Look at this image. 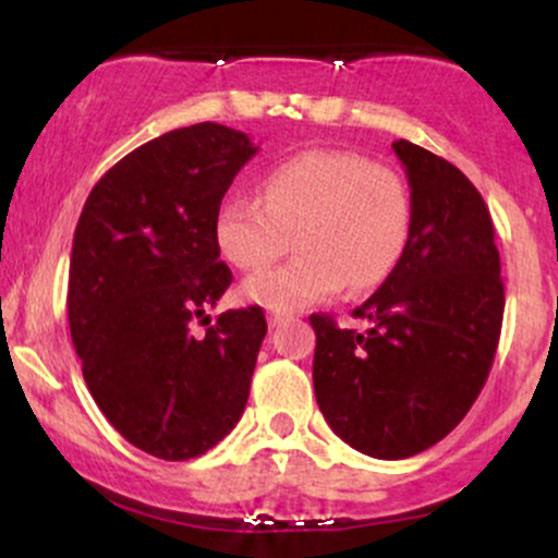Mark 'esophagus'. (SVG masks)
Segmentation results:
<instances>
[{
    "label": "esophagus",
    "mask_w": 558,
    "mask_h": 558,
    "mask_svg": "<svg viewBox=\"0 0 558 558\" xmlns=\"http://www.w3.org/2000/svg\"><path fill=\"white\" fill-rule=\"evenodd\" d=\"M286 319H288V315H283V312H270V315H267V323H270V328H280Z\"/></svg>",
    "instance_id": "1"
}]
</instances>
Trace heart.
<instances>
[{"label":"heart","mask_w":558,"mask_h":558,"mask_svg":"<svg viewBox=\"0 0 558 558\" xmlns=\"http://www.w3.org/2000/svg\"><path fill=\"white\" fill-rule=\"evenodd\" d=\"M412 226L403 178L341 149L286 159L262 181V198L230 191L215 209V243L241 270H259L296 241L301 257L252 275L243 296L293 312L341 293L369 291L399 265Z\"/></svg>","instance_id":"heart-1"}]
</instances>
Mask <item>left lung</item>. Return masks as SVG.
I'll use <instances>...</instances> for the list:
<instances>
[{
    "instance_id": "obj_1",
    "label": "left lung",
    "mask_w": 558,
    "mask_h": 558,
    "mask_svg": "<svg viewBox=\"0 0 558 558\" xmlns=\"http://www.w3.org/2000/svg\"><path fill=\"white\" fill-rule=\"evenodd\" d=\"M412 189L399 265L356 306L367 332L312 315L315 396L332 433L375 459L446 438L483 390L504 319L501 259L483 196L462 170L393 141Z\"/></svg>"
}]
</instances>
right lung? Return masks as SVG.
Instances as JSON below:
<instances>
[{"mask_svg": "<svg viewBox=\"0 0 558 558\" xmlns=\"http://www.w3.org/2000/svg\"><path fill=\"white\" fill-rule=\"evenodd\" d=\"M257 155L246 133L196 123L138 146L88 194L68 280L83 380L128 444L183 462L241 420L267 332L262 306L198 318L233 280L215 209Z\"/></svg>", "mask_w": 558, "mask_h": 558, "instance_id": "right-lung-1", "label": "right lung"}]
</instances>
